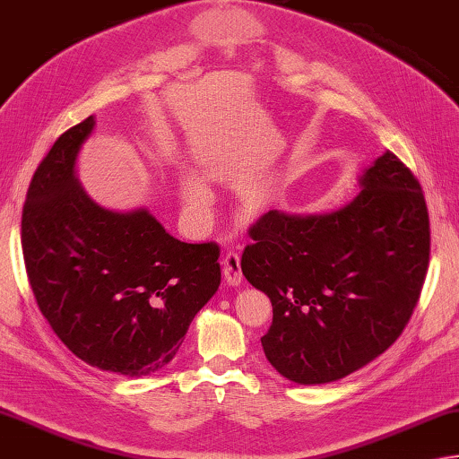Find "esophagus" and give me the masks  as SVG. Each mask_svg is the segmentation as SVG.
<instances>
[{
    "label": "esophagus",
    "mask_w": 459,
    "mask_h": 459,
    "mask_svg": "<svg viewBox=\"0 0 459 459\" xmlns=\"http://www.w3.org/2000/svg\"><path fill=\"white\" fill-rule=\"evenodd\" d=\"M221 265H223V277H226V281L233 287L239 285L243 275H241V257L238 251H228V254L223 255Z\"/></svg>",
    "instance_id": "obj_1"
}]
</instances>
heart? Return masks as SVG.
<instances>
[{
	"mask_svg": "<svg viewBox=\"0 0 459 459\" xmlns=\"http://www.w3.org/2000/svg\"><path fill=\"white\" fill-rule=\"evenodd\" d=\"M182 200L190 210H204L212 202V192L200 178L188 176L182 182Z\"/></svg>",
	"mask_w": 459,
	"mask_h": 459,
	"instance_id": "b5f03b06",
	"label": "heart"
}]
</instances>
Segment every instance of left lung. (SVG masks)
<instances>
[{"mask_svg":"<svg viewBox=\"0 0 459 459\" xmlns=\"http://www.w3.org/2000/svg\"><path fill=\"white\" fill-rule=\"evenodd\" d=\"M359 188L334 212L271 210L249 228L241 271L273 305L261 347L297 385H326L380 357L422 291L429 220L416 176L386 151Z\"/></svg>","mask_w":459,"mask_h":459,"instance_id":"obj_1","label":"left lung"}]
</instances>
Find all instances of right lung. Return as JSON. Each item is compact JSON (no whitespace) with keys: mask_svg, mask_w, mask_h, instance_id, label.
I'll list each match as a JSON object with an SVG mask.
<instances>
[{"mask_svg":"<svg viewBox=\"0 0 459 459\" xmlns=\"http://www.w3.org/2000/svg\"><path fill=\"white\" fill-rule=\"evenodd\" d=\"M95 117L55 140L33 174L22 216L27 277L67 349L100 370L164 368L216 295L218 243L172 238L146 208L112 212L79 184L74 164Z\"/></svg>","mask_w":459,"mask_h":459,"instance_id":"add662e5","label":"right lung"}]
</instances>
